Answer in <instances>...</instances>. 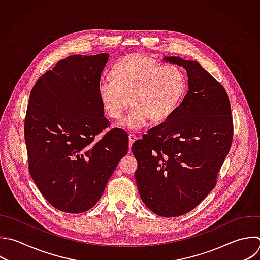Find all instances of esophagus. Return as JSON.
I'll list each match as a JSON object with an SVG mask.
<instances>
[{"label": "esophagus", "instance_id": "1", "mask_svg": "<svg viewBox=\"0 0 260 260\" xmlns=\"http://www.w3.org/2000/svg\"><path fill=\"white\" fill-rule=\"evenodd\" d=\"M135 140H136V135L130 134V135H129V146H131Z\"/></svg>", "mask_w": 260, "mask_h": 260}]
</instances>
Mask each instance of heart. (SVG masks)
<instances>
[{"instance_id":"heart-1","label":"heart","mask_w":260,"mask_h":260,"mask_svg":"<svg viewBox=\"0 0 260 260\" xmlns=\"http://www.w3.org/2000/svg\"><path fill=\"white\" fill-rule=\"evenodd\" d=\"M111 75L113 79L100 80L99 99L106 114L114 120L123 116L131 102L133 106L122 122L131 130L143 128L150 119L156 123L168 120L187 90V78L181 67L140 54L120 59Z\"/></svg>"}]
</instances>
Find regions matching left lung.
<instances>
[{
	"mask_svg": "<svg viewBox=\"0 0 260 260\" xmlns=\"http://www.w3.org/2000/svg\"><path fill=\"white\" fill-rule=\"evenodd\" d=\"M182 66L188 91L177 111L132 144L135 179L143 203L165 217L183 215L214 188L233 140L228 94L196 61L165 57Z\"/></svg>",
	"mask_w": 260,
	"mask_h": 260,
	"instance_id": "8db88e82",
	"label": "left lung"
}]
</instances>
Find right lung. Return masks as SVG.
<instances>
[{"mask_svg":"<svg viewBox=\"0 0 260 260\" xmlns=\"http://www.w3.org/2000/svg\"><path fill=\"white\" fill-rule=\"evenodd\" d=\"M109 54L74 55L57 63L34 86L24 137L31 178L57 209L80 213L93 207L128 151L125 130L114 128L98 94Z\"/></svg>","mask_w":260,"mask_h":260,"instance_id":"add662e5","label":"right lung"}]
</instances>
